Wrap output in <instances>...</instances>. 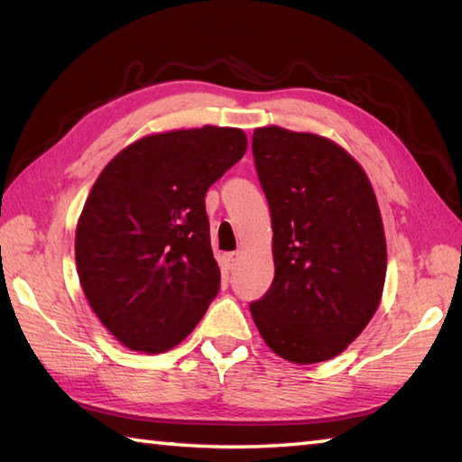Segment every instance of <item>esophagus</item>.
Masks as SVG:
<instances>
[{"instance_id":"34e87169","label":"esophagus","mask_w":462,"mask_h":462,"mask_svg":"<svg viewBox=\"0 0 462 462\" xmlns=\"http://www.w3.org/2000/svg\"><path fill=\"white\" fill-rule=\"evenodd\" d=\"M238 258H240V254H238V253H226V254H224V264H226V266H228V268H230V271H232V268H234V266H236V263H238Z\"/></svg>"}]
</instances>
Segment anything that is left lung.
Segmentation results:
<instances>
[{
  "mask_svg": "<svg viewBox=\"0 0 462 462\" xmlns=\"http://www.w3.org/2000/svg\"><path fill=\"white\" fill-rule=\"evenodd\" d=\"M253 153L273 216L274 281L250 313L276 356L327 362L382 299L388 253L374 188L346 149L313 133L260 127Z\"/></svg>",
  "mask_w": 462,
  "mask_h": 462,
  "instance_id": "8db88e82",
  "label": "left lung"
}]
</instances>
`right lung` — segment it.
<instances>
[{"instance_id":"right-lung-1","label":"right lung","mask_w":462,"mask_h":462,"mask_svg":"<svg viewBox=\"0 0 462 462\" xmlns=\"http://www.w3.org/2000/svg\"><path fill=\"white\" fill-rule=\"evenodd\" d=\"M246 145L232 127L167 131L125 147L100 171L74 254L88 305L125 347H175L217 295L204 198Z\"/></svg>"}]
</instances>
